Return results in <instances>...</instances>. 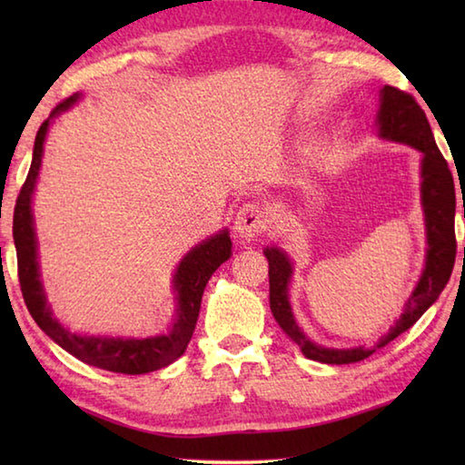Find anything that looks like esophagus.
<instances>
[{
    "label": "esophagus",
    "instance_id": "obj_1",
    "mask_svg": "<svg viewBox=\"0 0 465 465\" xmlns=\"http://www.w3.org/2000/svg\"><path fill=\"white\" fill-rule=\"evenodd\" d=\"M269 227V211L261 203H246L240 207L233 222L235 238L240 242H252Z\"/></svg>",
    "mask_w": 465,
    "mask_h": 465
}]
</instances>
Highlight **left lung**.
Wrapping results in <instances>:
<instances>
[{
	"mask_svg": "<svg viewBox=\"0 0 465 465\" xmlns=\"http://www.w3.org/2000/svg\"><path fill=\"white\" fill-rule=\"evenodd\" d=\"M377 135L393 143H404L422 153L420 160V204L424 213V233H427V252H424V269L416 282L412 295L408 297L402 316L383 334L371 349L352 346V349H334L310 341L297 326L293 310L289 302V282L293 277V262L285 250L277 246L264 248L269 261L271 282V312L277 324L291 341L312 361L328 365H349L373 355L393 338H398L408 328L416 324L424 312L437 302L440 291L451 277L455 262V186L451 170L432 137L430 124L424 110L416 104L411 94L400 92L391 85L380 90V110L375 119ZM465 217V215H463ZM465 254V248H463Z\"/></svg>",
	"mask_w": 465,
	"mask_h": 465,
	"instance_id": "8db88e82",
	"label": "left lung"
}]
</instances>
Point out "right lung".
<instances>
[{
	"label": "right lung",
	"mask_w": 465,
	"mask_h": 465,
	"mask_svg": "<svg viewBox=\"0 0 465 465\" xmlns=\"http://www.w3.org/2000/svg\"><path fill=\"white\" fill-rule=\"evenodd\" d=\"M82 94H74L54 106L49 119H46L35 139L33 163H30L26 183L22 186L14 209V243L18 254V279L20 289L25 295L26 308L35 318L38 328L65 349L69 355L84 361L92 367L106 369L114 373L141 375L157 369L168 367L178 357L184 355L188 342H191L196 318H199L203 291L207 287L219 266L232 256L230 232L222 230L211 238L196 243L188 250L183 261L178 262L172 289L176 295V313L172 320L170 330L163 334L133 338V336H96V334H77L65 328L53 316L51 305L46 303V293L41 281V266H38V242L33 215V194L36 188L38 172H41L45 139L54 116L72 108Z\"/></svg>",
	"instance_id": "1"
}]
</instances>
